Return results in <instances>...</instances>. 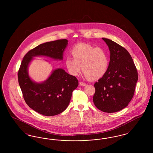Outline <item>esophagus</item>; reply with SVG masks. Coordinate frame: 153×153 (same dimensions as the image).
<instances>
[{
	"label": "esophagus",
	"mask_w": 153,
	"mask_h": 153,
	"mask_svg": "<svg viewBox=\"0 0 153 153\" xmlns=\"http://www.w3.org/2000/svg\"><path fill=\"white\" fill-rule=\"evenodd\" d=\"M79 84H80V86H85L87 85L86 83H85L84 82H82V81H81V82H79Z\"/></svg>",
	"instance_id": "esophagus-1"
}]
</instances>
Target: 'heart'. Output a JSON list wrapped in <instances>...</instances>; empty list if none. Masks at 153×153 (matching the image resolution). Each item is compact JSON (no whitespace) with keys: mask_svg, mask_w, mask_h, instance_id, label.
<instances>
[{"mask_svg":"<svg viewBox=\"0 0 153 153\" xmlns=\"http://www.w3.org/2000/svg\"><path fill=\"white\" fill-rule=\"evenodd\" d=\"M71 53L73 58L66 57L65 63L72 76L79 75L81 66L82 72L89 80H99L107 72L109 56L102 48H96L89 44H77L72 49Z\"/></svg>","mask_w":153,"mask_h":153,"instance_id":"heart-1","label":"heart"}]
</instances>
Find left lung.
<instances>
[{
    "mask_svg": "<svg viewBox=\"0 0 153 153\" xmlns=\"http://www.w3.org/2000/svg\"><path fill=\"white\" fill-rule=\"evenodd\" d=\"M110 51L107 72L95 82L93 101L97 108L112 113L126 107L134 94L138 72L131 55L114 41L102 38Z\"/></svg>",
    "mask_w": 153,
    "mask_h": 153,
    "instance_id": "obj_1",
    "label": "left lung"
}]
</instances>
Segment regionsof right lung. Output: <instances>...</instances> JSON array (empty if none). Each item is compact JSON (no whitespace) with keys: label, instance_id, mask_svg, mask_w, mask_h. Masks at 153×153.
<instances>
[{"label":"right lung","instance_id":"1","mask_svg":"<svg viewBox=\"0 0 153 153\" xmlns=\"http://www.w3.org/2000/svg\"><path fill=\"white\" fill-rule=\"evenodd\" d=\"M67 45L68 40L63 39L37 46L26 54L18 71V82L25 101L30 108L45 116L56 115L65 110L79 81L75 76L58 68L43 82H36L30 78L28 66L36 56L62 60Z\"/></svg>","mask_w":153,"mask_h":153}]
</instances>
